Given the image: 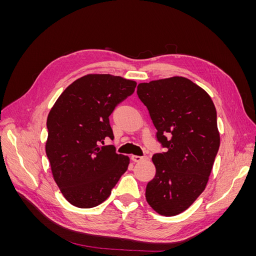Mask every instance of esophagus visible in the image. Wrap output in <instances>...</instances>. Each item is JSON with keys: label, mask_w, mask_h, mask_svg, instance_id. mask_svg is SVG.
Listing matches in <instances>:
<instances>
[{"label": "esophagus", "mask_w": 256, "mask_h": 256, "mask_svg": "<svg viewBox=\"0 0 256 256\" xmlns=\"http://www.w3.org/2000/svg\"><path fill=\"white\" fill-rule=\"evenodd\" d=\"M130 159L132 160L134 162H140V161H142V160L146 159V157H141V156H134V154H132V156L130 157Z\"/></svg>", "instance_id": "esophagus-1"}]
</instances>
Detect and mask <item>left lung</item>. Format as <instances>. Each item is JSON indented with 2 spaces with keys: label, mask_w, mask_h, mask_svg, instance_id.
Segmentation results:
<instances>
[{
  "label": "left lung",
  "mask_w": 256,
  "mask_h": 256,
  "mask_svg": "<svg viewBox=\"0 0 256 256\" xmlns=\"http://www.w3.org/2000/svg\"><path fill=\"white\" fill-rule=\"evenodd\" d=\"M136 92L166 148L152 158L156 175L145 198L159 214L176 216L200 196L212 173L220 146L216 108L202 88L184 76L140 83Z\"/></svg>",
  "instance_id": "left-lung-1"
}]
</instances>
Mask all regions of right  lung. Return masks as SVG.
I'll return each mask as SVG.
<instances>
[{
  "label": "right lung",
  "instance_id": "obj_1",
  "mask_svg": "<svg viewBox=\"0 0 256 256\" xmlns=\"http://www.w3.org/2000/svg\"><path fill=\"white\" fill-rule=\"evenodd\" d=\"M136 82L112 74H86L62 92L47 120L46 154L64 198L79 208L98 206L127 171L129 158L115 152L109 116L134 94Z\"/></svg>",
  "mask_w": 256,
  "mask_h": 256
}]
</instances>
